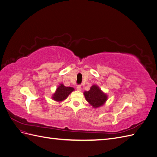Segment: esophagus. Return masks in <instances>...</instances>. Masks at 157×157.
Instances as JSON below:
<instances>
[{
	"label": "esophagus",
	"instance_id": "34e87169",
	"mask_svg": "<svg viewBox=\"0 0 157 157\" xmlns=\"http://www.w3.org/2000/svg\"><path fill=\"white\" fill-rule=\"evenodd\" d=\"M81 86H80V85H78V86H77V90H78V91H80V90H81Z\"/></svg>",
	"mask_w": 157,
	"mask_h": 157
}]
</instances>
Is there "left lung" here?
<instances>
[{
    "label": "left lung",
    "instance_id": "8db88e82",
    "mask_svg": "<svg viewBox=\"0 0 157 157\" xmlns=\"http://www.w3.org/2000/svg\"><path fill=\"white\" fill-rule=\"evenodd\" d=\"M84 95L86 100L94 108L102 106L107 99V94L103 93L96 84L93 85L89 91H85Z\"/></svg>",
    "mask_w": 157,
    "mask_h": 157
}]
</instances>
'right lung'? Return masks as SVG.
<instances>
[{
    "instance_id": "add662e5",
    "label": "right lung",
    "mask_w": 157,
    "mask_h": 157,
    "mask_svg": "<svg viewBox=\"0 0 157 157\" xmlns=\"http://www.w3.org/2000/svg\"><path fill=\"white\" fill-rule=\"evenodd\" d=\"M75 89L72 87H66L63 84H61L57 88L56 92L52 96V99L54 100L60 102L62 101L68 97L69 95Z\"/></svg>"
}]
</instances>
